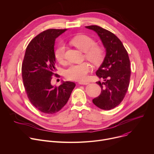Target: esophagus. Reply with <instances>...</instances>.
Wrapping results in <instances>:
<instances>
[{
    "label": "esophagus",
    "mask_w": 154,
    "mask_h": 154,
    "mask_svg": "<svg viewBox=\"0 0 154 154\" xmlns=\"http://www.w3.org/2000/svg\"><path fill=\"white\" fill-rule=\"evenodd\" d=\"M89 82H87V81H80L79 82V84H82V85H87L88 84Z\"/></svg>",
    "instance_id": "1"
}]
</instances>
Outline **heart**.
I'll return each instance as SVG.
<instances>
[{
	"instance_id": "heart-1",
	"label": "heart",
	"mask_w": 154,
	"mask_h": 154,
	"mask_svg": "<svg viewBox=\"0 0 154 154\" xmlns=\"http://www.w3.org/2000/svg\"><path fill=\"white\" fill-rule=\"evenodd\" d=\"M72 43L82 52L86 53V57L95 64L99 63L103 59L104 52L101 48L96 46L95 40L85 35L75 37L71 41ZM66 46L63 42H60L55 51V57L59 62H62L65 58ZM92 70V66L83 62L79 64H72L64 72L66 79L73 81H83L88 77V73Z\"/></svg>"
}]
</instances>
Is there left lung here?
Here are the masks:
<instances>
[{
  "instance_id": "obj_1",
  "label": "left lung",
  "mask_w": 154,
  "mask_h": 154,
  "mask_svg": "<svg viewBox=\"0 0 154 154\" xmlns=\"http://www.w3.org/2000/svg\"><path fill=\"white\" fill-rule=\"evenodd\" d=\"M95 32L106 51L104 60L96 72L103 82H97L101 88L100 95L92 100L98 108L110 110L121 103L127 92L131 75L129 57L121 41L114 33L98 26H86Z\"/></svg>"
}]
</instances>
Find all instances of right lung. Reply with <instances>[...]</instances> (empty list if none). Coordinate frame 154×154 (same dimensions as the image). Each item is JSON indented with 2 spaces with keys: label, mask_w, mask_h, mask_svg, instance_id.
<instances>
[{
  "label": "right lung",
  "mask_w": 154,
  "mask_h": 154,
  "mask_svg": "<svg viewBox=\"0 0 154 154\" xmlns=\"http://www.w3.org/2000/svg\"><path fill=\"white\" fill-rule=\"evenodd\" d=\"M67 29H48L28 45L22 65L24 86L30 103L46 114L59 111L67 103L75 83L63 81L59 87L51 84L56 71L54 45L56 38Z\"/></svg>",
  "instance_id": "add662e5"
}]
</instances>
